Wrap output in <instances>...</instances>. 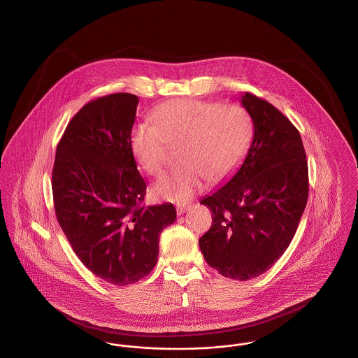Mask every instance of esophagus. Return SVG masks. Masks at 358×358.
<instances>
[{
  "instance_id": "34e87169",
  "label": "esophagus",
  "mask_w": 358,
  "mask_h": 358,
  "mask_svg": "<svg viewBox=\"0 0 358 358\" xmlns=\"http://www.w3.org/2000/svg\"><path fill=\"white\" fill-rule=\"evenodd\" d=\"M190 208H192L190 203H181V205L177 206V213H178V215H184Z\"/></svg>"
}]
</instances>
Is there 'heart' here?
<instances>
[{
	"label": "heart",
	"mask_w": 358,
	"mask_h": 358,
	"mask_svg": "<svg viewBox=\"0 0 358 358\" xmlns=\"http://www.w3.org/2000/svg\"><path fill=\"white\" fill-rule=\"evenodd\" d=\"M152 121L134 125L130 149L145 172L159 176L172 145H182L184 165L153 186L157 197L173 202L190 200L206 180H227L243 162L255 133L253 118L243 105L218 101H168L153 110Z\"/></svg>",
	"instance_id": "1"
}]
</instances>
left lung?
<instances>
[{"label":"left lung","mask_w":358,"mask_h":358,"mask_svg":"<svg viewBox=\"0 0 358 358\" xmlns=\"http://www.w3.org/2000/svg\"><path fill=\"white\" fill-rule=\"evenodd\" d=\"M253 118V141L241 168L200 203L213 224L200 240L206 262L220 274L246 281L269 271L300 224L309 193L300 131L268 101L241 96Z\"/></svg>","instance_id":"obj_1"}]
</instances>
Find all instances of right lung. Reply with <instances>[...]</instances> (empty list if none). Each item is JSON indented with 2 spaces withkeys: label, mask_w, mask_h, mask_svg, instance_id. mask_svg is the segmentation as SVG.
Returning <instances> with one entry per match:
<instances>
[{
  "label": "right lung",
  "mask_w": 358,
  "mask_h": 358,
  "mask_svg": "<svg viewBox=\"0 0 358 358\" xmlns=\"http://www.w3.org/2000/svg\"><path fill=\"white\" fill-rule=\"evenodd\" d=\"M138 97L113 93L87 102L57 145L52 173L56 217L86 268L112 285L152 272L172 203L143 206L146 184L130 149Z\"/></svg>",
  "instance_id": "add662e5"
}]
</instances>
